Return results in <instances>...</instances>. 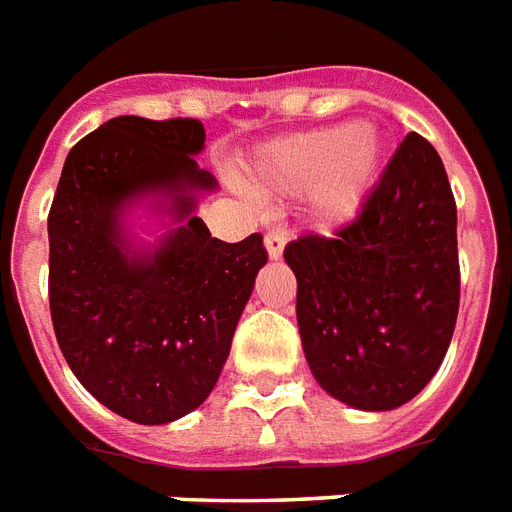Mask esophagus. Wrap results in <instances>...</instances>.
<instances>
[{"label":"esophagus","instance_id":"34e87169","mask_svg":"<svg viewBox=\"0 0 512 512\" xmlns=\"http://www.w3.org/2000/svg\"><path fill=\"white\" fill-rule=\"evenodd\" d=\"M284 244H287V233L281 231V228H273V231L265 233V249H268V255L276 260V257H281V252H284Z\"/></svg>","mask_w":512,"mask_h":512}]
</instances>
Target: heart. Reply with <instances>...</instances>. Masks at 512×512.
I'll list each match as a JSON object with an SVG mask.
<instances>
[{
	"label": "heart",
	"instance_id": "obj_1",
	"mask_svg": "<svg viewBox=\"0 0 512 512\" xmlns=\"http://www.w3.org/2000/svg\"><path fill=\"white\" fill-rule=\"evenodd\" d=\"M382 140L372 127H324L279 140L257 156L252 180L260 191L313 188V212L337 225L356 215L377 180Z\"/></svg>",
	"mask_w": 512,
	"mask_h": 512
}]
</instances>
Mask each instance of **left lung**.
Here are the masks:
<instances>
[{
  "mask_svg": "<svg viewBox=\"0 0 512 512\" xmlns=\"http://www.w3.org/2000/svg\"><path fill=\"white\" fill-rule=\"evenodd\" d=\"M297 324L313 377L337 401L396 409L438 372L460 311L457 204L444 162L409 132L335 236L289 241Z\"/></svg>",
  "mask_w": 512,
  "mask_h": 512,
  "instance_id": "8db88e82",
  "label": "left lung"
}]
</instances>
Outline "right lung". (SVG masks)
<instances>
[{"mask_svg": "<svg viewBox=\"0 0 512 512\" xmlns=\"http://www.w3.org/2000/svg\"><path fill=\"white\" fill-rule=\"evenodd\" d=\"M199 119L116 116L76 143L52 199L50 316L71 372L100 404L140 425H164L212 393L257 271L263 236L212 239L196 191L217 180L199 170ZM164 192L184 223L151 256H130L123 207Z\"/></svg>", "mask_w": 512, "mask_h": 512, "instance_id": "add662e5", "label": "right lung"}]
</instances>
